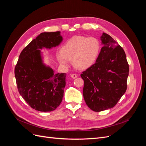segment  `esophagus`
<instances>
[{
    "mask_svg": "<svg viewBox=\"0 0 146 146\" xmlns=\"http://www.w3.org/2000/svg\"><path fill=\"white\" fill-rule=\"evenodd\" d=\"M70 77H71V78H77V75L76 74H72L71 75H70Z\"/></svg>",
    "mask_w": 146,
    "mask_h": 146,
    "instance_id": "1",
    "label": "esophagus"
}]
</instances>
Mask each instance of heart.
Returning a JSON list of instances; mask_svg holds the SVG:
<instances>
[{
  "label": "heart",
  "mask_w": 146,
  "mask_h": 146,
  "mask_svg": "<svg viewBox=\"0 0 146 146\" xmlns=\"http://www.w3.org/2000/svg\"><path fill=\"white\" fill-rule=\"evenodd\" d=\"M100 43L94 37L76 36L70 38L60 49L57 60L63 66H67L68 60L78 69H86L93 65L98 59Z\"/></svg>",
  "instance_id": "heart-1"
}]
</instances>
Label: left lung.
<instances>
[{
  "instance_id": "8db88e82",
  "label": "left lung",
  "mask_w": 146,
  "mask_h": 146,
  "mask_svg": "<svg viewBox=\"0 0 146 146\" xmlns=\"http://www.w3.org/2000/svg\"><path fill=\"white\" fill-rule=\"evenodd\" d=\"M103 47L96 63L81 74L83 95L88 107L94 111L114 107L124 94L129 67L123 48L109 35L102 33Z\"/></svg>"
}]
</instances>
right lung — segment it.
<instances>
[{
    "instance_id": "obj_1",
    "label": "right lung",
    "mask_w": 146,
    "mask_h": 146,
    "mask_svg": "<svg viewBox=\"0 0 146 146\" xmlns=\"http://www.w3.org/2000/svg\"><path fill=\"white\" fill-rule=\"evenodd\" d=\"M60 33H41L21 52L15 69L20 95L39 111H54L63 100L66 74H55V70L44 62L41 51L58 46L63 39Z\"/></svg>"
}]
</instances>
